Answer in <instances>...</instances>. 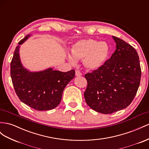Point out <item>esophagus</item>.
Masks as SVG:
<instances>
[{
  "mask_svg": "<svg viewBox=\"0 0 149 149\" xmlns=\"http://www.w3.org/2000/svg\"><path fill=\"white\" fill-rule=\"evenodd\" d=\"M75 74H76V76H80L82 75L81 73L79 70H76L75 71Z\"/></svg>",
  "mask_w": 149,
  "mask_h": 149,
  "instance_id": "1",
  "label": "esophagus"
}]
</instances>
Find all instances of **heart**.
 Here are the masks:
<instances>
[{
	"label": "heart",
	"instance_id": "b5f03b06",
	"mask_svg": "<svg viewBox=\"0 0 149 149\" xmlns=\"http://www.w3.org/2000/svg\"><path fill=\"white\" fill-rule=\"evenodd\" d=\"M71 55L68 59L71 63L76 59H83L84 66L90 70H96L103 65L109 54V46L104 41L98 42L92 39H81L71 48Z\"/></svg>",
	"mask_w": 149,
	"mask_h": 149
}]
</instances>
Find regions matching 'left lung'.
Listing matches in <instances>:
<instances>
[{"label": "left lung", "mask_w": 149, "mask_h": 149, "mask_svg": "<svg viewBox=\"0 0 149 149\" xmlns=\"http://www.w3.org/2000/svg\"><path fill=\"white\" fill-rule=\"evenodd\" d=\"M116 50L99 69L84 75L87 104L99 113L110 114L132 103L138 90L141 68L137 52L129 44L112 36Z\"/></svg>", "instance_id": "obj_1"}]
</instances>
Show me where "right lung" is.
<instances>
[{
	"instance_id": "add662e5",
	"label": "right lung",
	"mask_w": 149,
	"mask_h": 149,
	"mask_svg": "<svg viewBox=\"0 0 149 149\" xmlns=\"http://www.w3.org/2000/svg\"><path fill=\"white\" fill-rule=\"evenodd\" d=\"M31 35L20 41L10 63V75L16 94L27 105L38 111L50 110L61 102L66 86L74 78V70L61 72L48 68L31 72L22 65L19 56L20 45Z\"/></svg>"
}]
</instances>
